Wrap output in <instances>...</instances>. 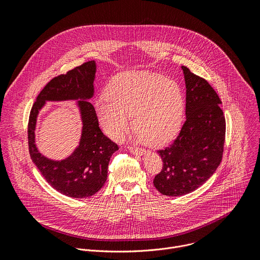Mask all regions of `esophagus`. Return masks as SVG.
Instances as JSON below:
<instances>
[{
	"label": "esophagus",
	"mask_w": 260,
	"mask_h": 260,
	"mask_svg": "<svg viewBox=\"0 0 260 260\" xmlns=\"http://www.w3.org/2000/svg\"><path fill=\"white\" fill-rule=\"evenodd\" d=\"M128 150H129L133 154L143 155V154H146V153H147V151H146V150L141 149V148H139V147H133V146H129V147H128Z\"/></svg>",
	"instance_id": "34e87169"
}]
</instances>
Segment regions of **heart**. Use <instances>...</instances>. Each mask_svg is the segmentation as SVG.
I'll list each match as a JSON object with an SVG mask.
<instances>
[{
  "instance_id": "obj_1",
  "label": "heart",
  "mask_w": 260,
  "mask_h": 260,
  "mask_svg": "<svg viewBox=\"0 0 260 260\" xmlns=\"http://www.w3.org/2000/svg\"><path fill=\"white\" fill-rule=\"evenodd\" d=\"M106 98L94 103L98 121L110 138L120 140L135 127L150 146L173 141L183 122L184 95L180 86L160 74L124 72L114 77Z\"/></svg>"
}]
</instances>
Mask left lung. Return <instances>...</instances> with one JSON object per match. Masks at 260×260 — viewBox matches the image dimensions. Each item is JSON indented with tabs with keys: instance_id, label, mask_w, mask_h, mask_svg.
Wrapping results in <instances>:
<instances>
[{
	"instance_id": "obj_1",
	"label": "left lung",
	"mask_w": 260,
	"mask_h": 260,
	"mask_svg": "<svg viewBox=\"0 0 260 260\" xmlns=\"http://www.w3.org/2000/svg\"><path fill=\"white\" fill-rule=\"evenodd\" d=\"M181 68L186 120L172 145L157 151L162 170L153 180L155 188L168 197H181L202 186L220 165L225 141V118L218 94L207 80Z\"/></svg>"
}]
</instances>
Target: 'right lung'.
I'll return each mask as SVG.
<instances>
[{"mask_svg": "<svg viewBox=\"0 0 260 260\" xmlns=\"http://www.w3.org/2000/svg\"><path fill=\"white\" fill-rule=\"evenodd\" d=\"M96 63L84 62L59 75L42 89L31 108L28 120L29 155L47 183L56 191L70 198L83 199L95 194L108 176V166L118 146L99 127L95 110L89 102L94 94ZM76 100L83 122L79 146L68 158L54 161L44 157L35 145L36 118L47 101Z\"/></svg>", "mask_w": 260, "mask_h": 260, "instance_id": "add662e5", "label": "right lung"}]
</instances>
